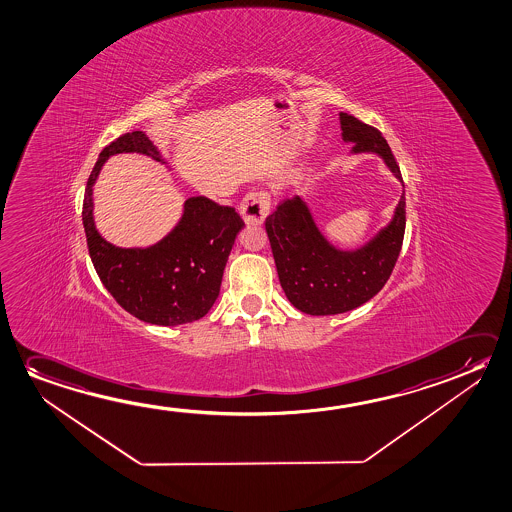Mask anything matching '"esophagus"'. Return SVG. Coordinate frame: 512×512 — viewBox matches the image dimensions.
<instances>
[{
  "mask_svg": "<svg viewBox=\"0 0 512 512\" xmlns=\"http://www.w3.org/2000/svg\"><path fill=\"white\" fill-rule=\"evenodd\" d=\"M270 213V195L267 192H251L244 197L240 204V215L244 217L245 224L258 226L263 224Z\"/></svg>",
  "mask_w": 512,
  "mask_h": 512,
  "instance_id": "obj_1",
  "label": "esophagus"
}]
</instances>
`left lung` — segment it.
I'll list each match as a JSON object with an SVG mask.
<instances>
[{
	"label": "left lung",
	"instance_id": "left-lung-1",
	"mask_svg": "<svg viewBox=\"0 0 512 512\" xmlns=\"http://www.w3.org/2000/svg\"><path fill=\"white\" fill-rule=\"evenodd\" d=\"M341 138L354 144L350 155L381 156L402 183L395 156L386 138L354 115L340 112ZM284 295L295 308L313 317L340 315L357 308L390 279L402 249L406 229V192L402 190L390 222L356 249H340L320 231L309 204L293 195L265 220Z\"/></svg>",
	"mask_w": 512,
	"mask_h": 512
}]
</instances>
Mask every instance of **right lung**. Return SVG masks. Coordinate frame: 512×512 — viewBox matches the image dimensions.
Segmentation results:
<instances>
[{"label": "right lung", "mask_w": 512, "mask_h": 512, "mask_svg": "<svg viewBox=\"0 0 512 512\" xmlns=\"http://www.w3.org/2000/svg\"><path fill=\"white\" fill-rule=\"evenodd\" d=\"M122 153H138L167 163L144 131L124 133L101 151L83 201L90 260L117 304L138 320L171 327L195 322L219 297L229 252L244 228V220L235 208L197 195L188 197L178 224L155 245L126 249L106 242L94 222L92 195L106 160Z\"/></svg>", "instance_id": "obj_1"}]
</instances>
